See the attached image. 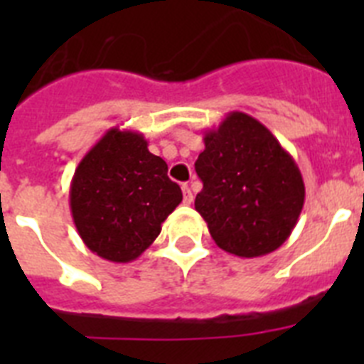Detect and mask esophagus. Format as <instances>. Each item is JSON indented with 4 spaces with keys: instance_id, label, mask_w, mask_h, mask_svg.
Returning <instances> with one entry per match:
<instances>
[{
    "instance_id": "1",
    "label": "esophagus",
    "mask_w": 364,
    "mask_h": 364,
    "mask_svg": "<svg viewBox=\"0 0 364 364\" xmlns=\"http://www.w3.org/2000/svg\"><path fill=\"white\" fill-rule=\"evenodd\" d=\"M182 193H184V204H191L193 202V193L188 184H182Z\"/></svg>"
}]
</instances>
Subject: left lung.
Returning <instances> with one entry per match:
<instances>
[{
	"label": "left lung",
	"instance_id": "left-lung-1",
	"mask_svg": "<svg viewBox=\"0 0 364 364\" xmlns=\"http://www.w3.org/2000/svg\"><path fill=\"white\" fill-rule=\"evenodd\" d=\"M195 162L202 191L195 210L220 250L237 257L275 252L294 231L304 205V182L291 154L246 112H228L204 133Z\"/></svg>",
	"mask_w": 364,
	"mask_h": 364
}]
</instances>
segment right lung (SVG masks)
Instances as JSON below:
<instances>
[{"instance_id": "obj_1", "label": "right lung", "mask_w": 364, "mask_h": 364, "mask_svg": "<svg viewBox=\"0 0 364 364\" xmlns=\"http://www.w3.org/2000/svg\"><path fill=\"white\" fill-rule=\"evenodd\" d=\"M69 202L74 226L92 253L131 262L159 237L182 191L142 133L112 127L76 167Z\"/></svg>"}]
</instances>
